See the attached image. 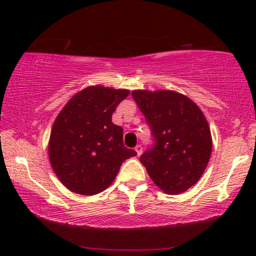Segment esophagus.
<instances>
[{
	"label": "esophagus",
	"instance_id": "obj_1",
	"mask_svg": "<svg viewBox=\"0 0 256 256\" xmlns=\"http://www.w3.org/2000/svg\"><path fill=\"white\" fill-rule=\"evenodd\" d=\"M134 150H136V152H137V156H140V155L142 154V150H143L142 146H137L136 148H134Z\"/></svg>",
	"mask_w": 256,
	"mask_h": 256
}]
</instances>
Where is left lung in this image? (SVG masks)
<instances>
[{
  "mask_svg": "<svg viewBox=\"0 0 256 256\" xmlns=\"http://www.w3.org/2000/svg\"><path fill=\"white\" fill-rule=\"evenodd\" d=\"M132 98L152 128L154 146L140 158L149 177L168 195L186 192L204 174L212 134L192 100L173 90H134Z\"/></svg>",
  "mask_w": 256,
  "mask_h": 256,
  "instance_id": "1",
  "label": "left lung"
}]
</instances>
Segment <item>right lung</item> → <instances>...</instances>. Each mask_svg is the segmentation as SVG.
I'll use <instances>...</instances> for the list:
<instances>
[{
  "mask_svg": "<svg viewBox=\"0 0 256 256\" xmlns=\"http://www.w3.org/2000/svg\"><path fill=\"white\" fill-rule=\"evenodd\" d=\"M130 91L88 86L67 102L55 119L48 155L55 174L70 192L96 195L113 183L120 166L137 152L122 142L112 116Z\"/></svg>",
  "mask_w": 256,
  "mask_h": 256,
  "instance_id": "right-lung-1",
  "label": "right lung"
}]
</instances>
